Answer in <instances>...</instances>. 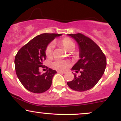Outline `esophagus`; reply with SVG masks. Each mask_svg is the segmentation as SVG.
I'll return each instance as SVG.
<instances>
[{"mask_svg": "<svg viewBox=\"0 0 121 121\" xmlns=\"http://www.w3.org/2000/svg\"><path fill=\"white\" fill-rule=\"evenodd\" d=\"M57 73H62V74H64V73H65V72H62V71H57Z\"/></svg>", "mask_w": 121, "mask_h": 121, "instance_id": "1", "label": "esophagus"}]
</instances>
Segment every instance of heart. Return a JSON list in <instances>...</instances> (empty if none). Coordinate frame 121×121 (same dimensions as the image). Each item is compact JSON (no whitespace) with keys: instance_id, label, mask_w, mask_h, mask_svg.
<instances>
[{"instance_id":"obj_1","label":"heart","mask_w":121,"mask_h":121,"mask_svg":"<svg viewBox=\"0 0 121 121\" xmlns=\"http://www.w3.org/2000/svg\"><path fill=\"white\" fill-rule=\"evenodd\" d=\"M60 44L62 45L65 49L67 51H71L74 49L75 47V44L68 37H64L60 40ZM53 49V45L52 43H49L46 47L45 50V53L47 57L49 58L52 56ZM53 68L57 70H64L69 68L70 63L69 61L65 60H56L53 62L52 64Z\"/></svg>"}]
</instances>
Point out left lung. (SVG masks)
<instances>
[{
	"mask_svg": "<svg viewBox=\"0 0 121 121\" xmlns=\"http://www.w3.org/2000/svg\"><path fill=\"white\" fill-rule=\"evenodd\" d=\"M77 41L80 48V59L72 68L78 77L68 82V86L75 91H84L94 86L104 73L106 66V58L98 45L89 37L80 34H68Z\"/></svg>",
	"mask_w": 121,
	"mask_h": 121,
	"instance_id": "1",
	"label": "left lung"
}]
</instances>
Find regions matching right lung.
Here are the masks:
<instances>
[{
	"label": "right lung",
	"mask_w": 121,
	"mask_h": 121,
	"mask_svg": "<svg viewBox=\"0 0 121 121\" xmlns=\"http://www.w3.org/2000/svg\"><path fill=\"white\" fill-rule=\"evenodd\" d=\"M61 35L47 33L41 34L32 39L17 52L15 58V70L20 82L28 91L42 93L51 87L56 71L47 68V71L41 74L39 67L43 68V61L46 59V47L55 37Z\"/></svg>",
	"instance_id": "right-lung-1"
}]
</instances>
